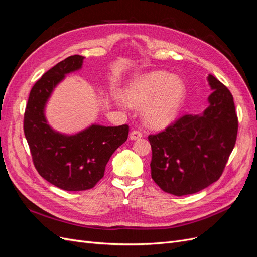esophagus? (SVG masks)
I'll list each match as a JSON object with an SVG mask.
<instances>
[{
	"label": "esophagus",
	"mask_w": 257,
	"mask_h": 257,
	"mask_svg": "<svg viewBox=\"0 0 257 257\" xmlns=\"http://www.w3.org/2000/svg\"><path fill=\"white\" fill-rule=\"evenodd\" d=\"M143 136V134L139 131H132L130 133V139L131 141H137Z\"/></svg>",
	"instance_id": "1"
}]
</instances>
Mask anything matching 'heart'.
Segmentation results:
<instances>
[{"mask_svg": "<svg viewBox=\"0 0 257 257\" xmlns=\"http://www.w3.org/2000/svg\"><path fill=\"white\" fill-rule=\"evenodd\" d=\"M186 96L183 80L164 71H154L137 77L122 91L128 107L144 108L145 123L152 128L170 125L180 113Z\"/></svg>", "mask_w": 257, "mask_h": 257, "instance_id": "obj_1", "label": "heart"}]
</instances>
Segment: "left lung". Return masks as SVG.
<instances>
[{"mask_svg": "<svg viewBox=\"0 0 257 257\" xmlns=\"http://www.w3.org/2000/svg\"><path fill=\"white\" fill-rule=\"evenodd\" d=\"M207 80L212 93L200 114H185L159 134L149 135L151 177L176 196L204 190L219 179L234 149L238 119L234 98L214 76Z\"/></svg>", "mask_w": 257, "mask_h": 257, "instance_id": "left-lung-1", "label": "left lung"}]
</instances>
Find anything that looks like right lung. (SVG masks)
Returning <instances> with one entry per match:
<instances>
[{
    "instance_id": "add662e5",
    "label": "right lung",
    "mask_w": 257,
    "mask_h": 257,
    "mask_svg": "<svg viewBox=\"0 0 257 257\" xmlns=\"http://www.w3.org/2000/svg\"><path fill=\"white\" fill-rule=\"evenodd\" d=\"M84 57L71 56L59 62L36 81L25 112V135L34 166L45 180L65 191L92 189L104 177L112 153L126 142L128 125L91 124L75 134L53 130L45 109L53 90L67 74L79 71Z\"/></svg>"
}]
</instances>
